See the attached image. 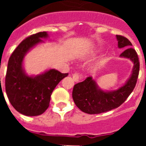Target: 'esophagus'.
Wrapping results in <instances>:
<instances>
[{
	"instance_id": "1",
	"label": "esophagus",
	"mask_w": 146,
	"mask_h": 146,
	"mask_svg": "<svg viewBox=\"0 0 146 146\" xmlns=\"http://www.w3.org/2000/svg\"><path fill=\"white\" fill-rule=\"evenodd\" d=\"M72 77L75 82H80L82 79V75L79 73H74V74H72Z\"/></svg>"
}]
</instances>
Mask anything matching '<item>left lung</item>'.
Returning a JSON list of instances; mask_svg holds the SVG:
<instances>
[{
	"label": "left lung",
	"mask_w": 146,
	"mask_h": 146,
	"mask_svg": "<svg viewBox=\"0 0 146 146\" xmlns=\"http://www.w3.org/2000/svg\"><path fill=\"white\" fill-rule=\"evenodd\" d=\"M119 48H126L120 55L121 57L129 58L134 63L131 77L122 87L116 91H104L99 88L91 77H88L83 82L74 85L72 98L80 110L88 114H99L117 108L129 97L136 86L140 70V62L132 44L126 37L116 35Z\"/></svg>",
	"instance_id": "8db88e82"
}]
</instances>
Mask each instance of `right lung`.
<instances>
[{
    "instance_id": "add662e5",
    "label": "right lung",
    "mask_w": 146,
    "mask_h": 146,
    "mask_svg": "<svg viewBox=\"0 0 146 146\" xmlns=\"http://www.w3.org/2000/svg\"><path fill=\"white\" fill-rule=\"evenodd\" d=\"M48 36L47 32L35 33L24 39L14 50L8 62L5 86L11 104L27 116L39 115L49 108L50 96L68 73L50 69L36 77H29L23 68L24 56L31 48Z\"/></svg>"
}]
</instances>
